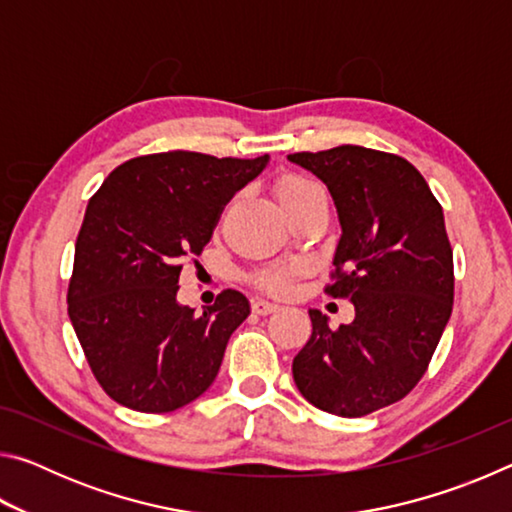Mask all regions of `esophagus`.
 Returning <instances> with one entry per match:
<instances>
[{
    "instance_id": "34e87169",
    "label": "esophagus",
    "mask_w": 512,
    "mask_h": 512,
    "mask_svg": "<svg viewBox=\"0 0 512 512\" xmlns=\"http://www.w3.org/2000/svg\"><path fill=\"white\" fill-rule=\"evenodd\" d=\"M250 307H253V314H257V316H268L277 309L275 302H268V300H262V298H255L253 302H250Z\"/></svg>"
}]
</instances>
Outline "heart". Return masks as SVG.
<instances>
[{
  "label": "heart",
  "instance_id": "b5f03b06",
  "mask_svg": "<svg viewBox=\"0 0 512 512\" xmlns=\"http://www.w3.org/2000/svg\"><path fill=\"white\" fill-rule=\"evenodd\" d=\"M318 189L320 187L314 183V180L298 176V173H287V176L277 180L275 196L284 210H289L291 205H296L311 192H318ZM300 275H302V266L296 262H289V264H271V266L259 268L250 280H253L257 289H262L266 293H273V296H287Z\"/></svg>",
  "mask_w": 512,
  "mask_h": 512
}]
</instances>
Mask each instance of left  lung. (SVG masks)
<instances>
[{
    "mask_svg": "<svg viewBox=\"0 0 512 512\" xmlns=\"http://www.w3.org/2000/svg\"><path fill=\"white\" fill-rule=\"evenodd\" d=\"M323 180L343 228L325 293L350 298L332 329L311 309L293 381L320 411L361 418L400 402L429 368L454 307V253L443 207L400 155L343 144L291 153Z\"/></svg>",
    "mask_w": 512,
    "mask_h": 512,
    "instance_id": "left-lung-1",
    "label": "left lung"
}]
</instances>
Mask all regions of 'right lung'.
<instances>
[{
    "label": "right lung",
    "instance_id": "right-lung-1",
    "mask_svg": "<svg viewBox=\"0 0 512 512\" xmlns=\"http://www.w3.org/2000/svg\"><path fill=\"white\" fill-rule=\"evenodd\" d=\"M266 162L268 155H140L110 171L90 198L67 311L92 375L117 404L169 413L212 386L250 305L225 289L196 314L176 300L180 271L201 255L223 207Z\"/></svg>",
    "mask_w": 512,
    "mask_h": 512
}]
</instances>
